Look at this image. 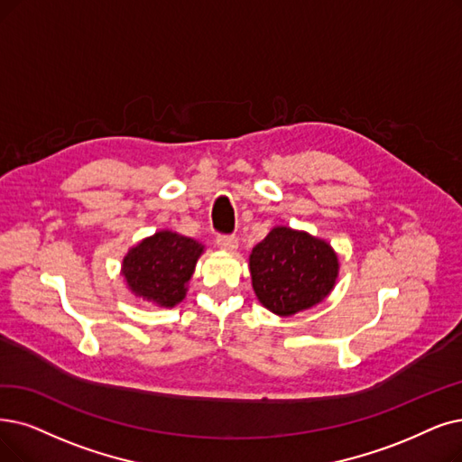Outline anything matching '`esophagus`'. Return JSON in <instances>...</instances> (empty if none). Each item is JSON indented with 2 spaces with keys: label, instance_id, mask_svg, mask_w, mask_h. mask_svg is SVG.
Instances as JSON below:
<instances>
[{
  "label": "esophagus",
  "instance_id": "obj_1",
  "mask_svg": "<svg viewBox=\"0 0 462 462\" xmlns=\"http://www.w3.org/2000/svg\"><path fill=\"white\" fill-rule=\"evenodd\" d=\"M216 245H217V248L226 250V252H235L238 248V238L235 235H217Z\"/></svg>",
  "mask_w": 462,
  "mask_h": 462
}]
</instances>
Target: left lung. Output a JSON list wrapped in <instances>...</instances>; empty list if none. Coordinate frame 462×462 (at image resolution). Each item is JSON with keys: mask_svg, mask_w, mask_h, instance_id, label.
I'll list each match as a JSON object with an SVG mask.
<instances>
[{"mask_svg": "<svg viewBox=\"0 0 462 462\" xmlns=\"http://www.w3.org/2000/svg\"><path fill=\"white\" fill-rule=\"evenodd\" d=\"M337 271V255L328 243L290 227H274L250 254L257 300L281 317L320 303Z\"/></svg>", "mask_w": 462, "mask_h": 462, "instance_id": "8db88e82", "label": "left lung"}]
</instances>
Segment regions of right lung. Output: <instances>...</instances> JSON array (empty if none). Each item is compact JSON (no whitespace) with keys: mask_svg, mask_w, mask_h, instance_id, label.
Listing matches in <instances>:
<instances>
[{"mask_svg":"<svg viewBox=\"0 0 462 462\" xmlns=\"http://www.w3.org/2000/svg\"><path fill=\"white\" fill-rule=\"evenodd\" d=\"M205 246L172 231H159L126 254L123 276L140 298L174 307L186 295L195 263Z\"/></svg>","mask_w":462,"mask_h":462,"instance_id":"right-lung-1","label":"right lung"}]
</instances>
